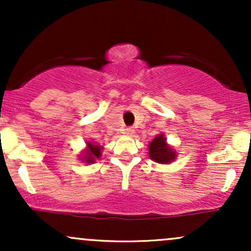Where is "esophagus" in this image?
Masks as SVG:
<instances>
[{
  "mask_svg": "<svg viewBox=\"0 0 251 251\" xmlns=\"http://www.w3.org/2000/svg\"><path fill=\"white\" fill-rule=\"evenodd\" d=\"M124 133L127 134V135H133L134 129H133V127H126L125 129H124Z\"/></svg>",
  "mask_w": 251,
  "mask_h": 251,
  "instance_id": "1",
  "label": "esophagus"
}]
</instances>
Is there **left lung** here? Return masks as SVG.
Instances as JSON below:
<instances>
[{
  "instance_id": "1",
  "label": "left lung",
  "mask_w": 251,
  "mask_h": 251,
  "mask_svg": "<svg viewBox=\"0 0 251 251\" xmlns=\"http://www.w3.org/2000/svg\"><path fill=\"white\" fill-rule=\"evenodd\" d=\"M149 155L152 160L159 164H170L174 162L177 157V153L171 146L168 145L164 134H158L157 137L150 143Z\"/></svg>"
}]
</instances>
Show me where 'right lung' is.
<instances>
[{"label": "right lung", "instance_id": "right-lung-1", "mask_svg": "<svg viewBox=\"0 0 251 251\" xmlns=\"http://www.w3.org/2000/svg\"><path fill=\"white\" fill-rule=\"evenodd\" d=\"M86 144H87V146H86L85 151H82L83 154L81 155V159L86 162V164H92L101 157L102 146L97 145L96 143L92 142H87Z\"/></svg>", "mask_w": 251, "mask_h": 251}]
</instances>
